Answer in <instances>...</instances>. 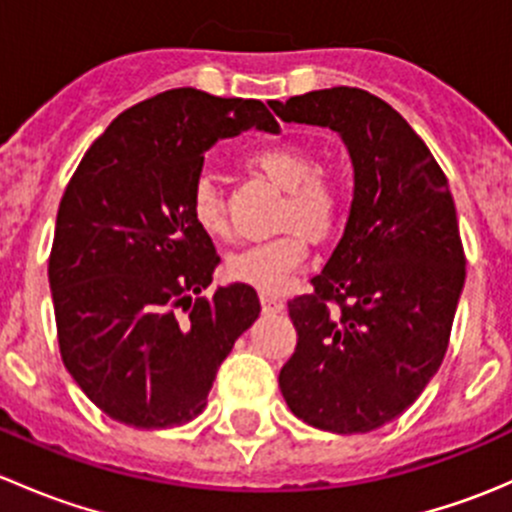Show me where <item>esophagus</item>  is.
<instances>
[{
  "label": "esophagus",
  "mask_w": 512,
  "mask_h": 512,
  "mask_svg": "<svg viewBox=\"0 0 512 512\" xmlns=\"http://www.w3.org/2000/svg\"><path fill=\"white\" fill-rule=\"evenodd\" d=\"M260 302H262V309H265V312H272V314H277V312H282V309H285L282 299L270 297V294H262Z\"/></svg>",
  "instance_id": "obj_1"
}]
</instances>
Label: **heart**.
I'll return each instance as SVG.
<instances>
[{"label":"heart","instance_id":"obj_1","mask_svg":"<svg viewBox=\"0 0 512 512\" xmlns=\"http://www.w3.org/2000/svg\"><path fill=\"white\" fill-rule=\"evenodd\" d=\"M252 165L262 175L287 190L282 205L280 237L255 242L232 252L225 260L227 280L250 285L265 294L285 292L294 272L307 262L309 240H327L344 220L342 188L319 173V160L309 148L297 143H272L252 153ZM190 218L210 240L232 235L223 193L210 178H200L190 193Z\"/></svg>","mask_w":512,"mask_h":512}]
</instances>
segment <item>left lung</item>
<instances>
[{
    "mask_svg": "<svg viewBox=\"0 0 512 512\" xmlns=\"http://www.w3.org/2000/svg\"><path fill=\"white\" fill-rule=\"evenodd\" d=\"M287 123L332 128L354 165L347 227L289 302L297 347L280 371L289 411L332 433L404 414L441 366L466 282L448 180L399 111L352 86L270 101Z\"/></svg>",
    "mask_w": 512,
    "mask_h": 512,
    "instance_id": "1",
    "label": "left lung"
}]
</instances>
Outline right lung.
<instances>
[{
    "mask_svg": "<svg viewBox=\"0 0 512 512\" xmlns=\"http://www.w3.org/2000/svg\"><path fill=\"white\" fill-rule=\"evenodd\" d=\"M252 126L280 131L255 98L163 91L113 118L66 185L49 257L59 349L113 421L168 428L198 416L260 317L250 285L200 297L220 257L190 218L205 151Z\"/></svg>",
    "mask_w": 512,
    "mask_h": 512,
    "instance_id": "1",
    "label": "right lung"
}]
</instances>
